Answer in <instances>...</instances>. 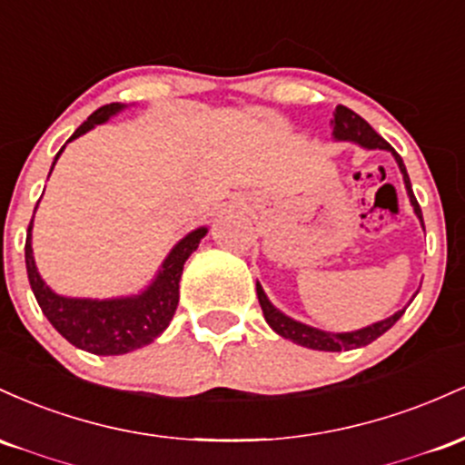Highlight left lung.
I'll list each match as a JSON object with an SVG mask.
<instances>
[{"instance_id":"left-lung-1","label":"left lung","mask_w":465,"mask_h":465,"mask_svg":"<svg viewBox=\"0 0 465 465\" xmlns=\"http://www.w3.org/2000/svg\"><path fill=\"white\" fill-rule=\"evenodd\" d=\"M331 123H333V138L353 140V143H358L360 147L387 149L393 153V158L398 160V164H400L401 175H404V184H406V191H409L411 204H413V208H415V215L421 219V208H420V204H417L413 189H411L409 173H406V166H404V163H401L398 151L391 147L382 135L375 134V129L367 123V120H364L362 116H358L356 112H351V109L345 105L336 107V114H333ZM421 226H424V219H421ZM257 296H259V305H261V310H263L265 321H268V325L272 327L279 336L288 338V341L296 342V345H301V347L318 349V351H349V349L369 345V342H373L375 338L382 336L384 331H389L391 327L400 321V316L404 314V310H401V312H398V314L387 318V321H380V322H375V325H369V327H364V330H358L351 333H330V331L314 330V327H307V325H302V322H296L285 314H281L272 302L268 301V296L263 294V290H261L259 283H257Z\"/></svg>"}]
</instances>
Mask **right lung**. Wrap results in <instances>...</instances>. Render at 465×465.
I'll use <instances>...</instances> for the list:
<instances>
[{"instance_id": "add662e5", "label": "right lung", "mask_w": 465, "mask_h": 465, "mask_svg": "<svg viewBox=\"0 0 465 465\" xmlns=\"http://www.w3.org/2000/svg\"><path fill=\"white\" fill-rule=\"evenodd\" d=\"M120 109H123L120 103H109V105L96 109L72 134L70 140L90 132L94 124L105 123L112 114L120 112ZM61 151L56 153L54 163L59 160ZM30 231H33V222L28 226V237H25V270H28L30 288L35 292V299L39 302L41 312H44L45 318L52 322V327L67 342L83 349V351L96 353V356H120V353H129L134 349L153 342L169 327L171 318H173L177 310V301H180V276L182 268H184V261L191 257L193 250H197V243L206 234V228H197V231L186 234L171 250L158 279L140 296L114 301H87L65 299V296L54 294L41 281V276L35 268Z\"/></svg>"}]
</instances>
